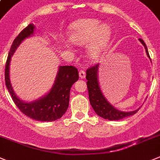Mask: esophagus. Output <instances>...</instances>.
Returning <instances> with one entry per match:
<instances>
[{"label": "esophagus", "instance_id": "obj_1", "mask_svg": "<svg viewBox=\"0 0 160 160\" xmlns=\"http://www.w3.org/2000/svg\"><path fill=\"white\" fill-rule=\"evenodd\" d=\"M79 77L81 78H85L86 77V72H85V70H80L79 71Z\"/></svg>", "mask_w": 160, "mask_h": 160}]
</instances>
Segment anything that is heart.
<instances>
[{
    "label": "heart",
    "instance_id": "heart-1",
    "mask_svg": "<svg viewBox=\"0 0 160 160\" xmlns=\"http://www.w3.org/2000/svg\"><path fill=\"white\" fill-rule=\"evenodd\" d=\"M111 36V28L106 23H102L95 19H82L69 28L67 39L70 43L86 47V55L91 59H96L108 45Z\"/></svg>",
    "mask_w": 160,
    "mask_h": 160
}]
</instances>
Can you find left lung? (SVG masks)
<instances>
[{
  "label": "left lung",
  "instance_id": "obj_1",
  "mask_svg": "<svg viewBox=\"0 0 160 160\" xmlns=\"http://www.w3.org/2000/svg\"><path fill=\"white\" fill-rule=\"evenodd\" d=\"M140 43L143 45L146 53L148 58H150L148 48L143 39H139ZM98 68L99 64H95L86 70V79H87V88L89 93V98L91 106L97 114L105 119L109 121H118L124 117H128L137 112L138 109L131 112H123L114 108L103 95L98 82Z\"/></svg>",
  "mask_w": 160,
  "mask_h": 160
}]
</instances>
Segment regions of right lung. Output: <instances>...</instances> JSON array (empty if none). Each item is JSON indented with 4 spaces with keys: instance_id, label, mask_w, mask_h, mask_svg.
<instances>
[{
    "instance_id": "1",
    "label": "right lung",
    "mask_w": 160,
    "mask_h": 160,
    "mask_svg": "<svg viewBox=\"0 0 160 160\" xmlns=\"http://www.w3.org/2000/svg\"><path fill=\"white\" fill-rule=\"evenodd\" d=\"M35 26L30 23L17 36L8 53L5 64V85L12 99L18 109L32 119L39 121H53L62 117L68 109L70 88L78 79V71L73 66H60L53 86L45 96L34 102H25L16 95L9 79V64L11 57L22 41L33 35Z\"/></svg>"
}]
</instances>
